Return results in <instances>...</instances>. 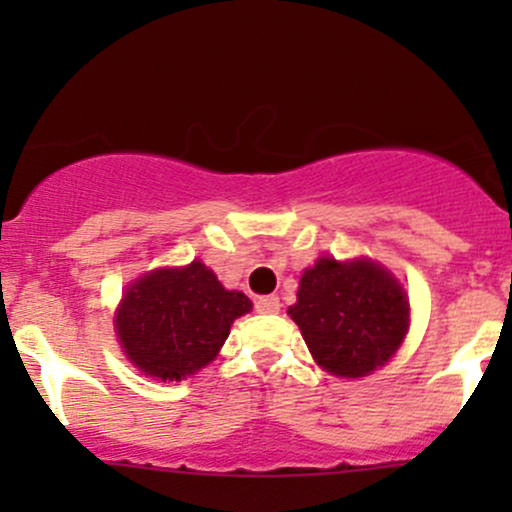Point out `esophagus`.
I'll return each instance as SVG.
<instances>
[{
	"label": "esophagus",
	"instance_id": "1",
	"mask_svg": "<svg viewBox=\"0 0 512 512\" xmlns=\"http://www.w3.org/2000/svg\"><path fill=\"white\" fill-rule=\"evenodd\" d=\"M255 308H257V313H264V315L279 313V298H276V296H262V298H257Z\"/></svg>",
	"mask_w": 512,
	"mask_h": 512
}]
</instances>
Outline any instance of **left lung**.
Masks as SVG:
<instances>
[{
	"instance_id": "1",
	"label": "left lung",
	"mask_w": 512,
	"mask_h": 512,
	"mask_svg": "<svg viewBox=\"0 0 512 512\" xmlns=\"http://www.w3.org/2000/svg\"><path fill=\"white\" fill-rule=\"evenodd\" d=\"M317 366L339 378H363L385 366L409 330V298L383 264L320 257L289 308Z\"/></svg>"
}]
</instances>
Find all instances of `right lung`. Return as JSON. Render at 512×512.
Listing matches in <instances>:
<instances>
[{
	"mask_svg": "<svg viewBox=\"0 0 512 512\" xmlns=\"http://www.w3.org/2000/svg\"><path fill=\"white\" fill-rule=\"evenodd\" d=\"M245 293L226 291L204 262L161 267L122 293L115 332L144 375L182 380L219 356L233 320L250 313Z\"/></svg>",
	"mask_w": 512,
	"mask_h": 512,
	"instance_id": "1",
	"label": "right lung"
}]
</instances>
